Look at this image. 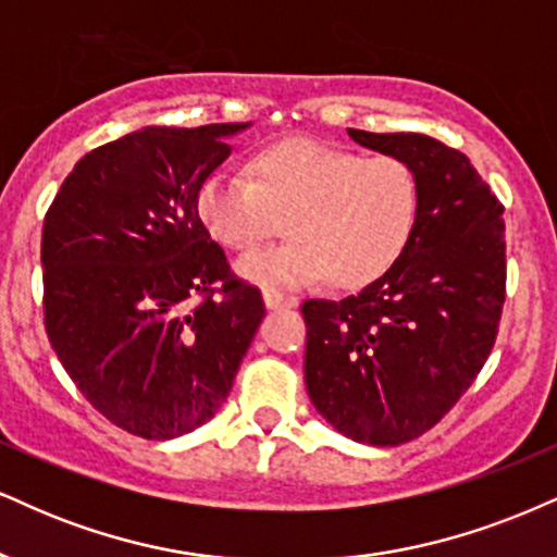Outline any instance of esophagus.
Listing matches in <instances>:
<instances>
[{"label": "esophagus", "instance_id": "34e87169", "mask_svg": "<svg viewBox=\"0 0 557 557\" xmlns=\"http://www.w3.org/2000/svg\"><path fill=\"white\" fill-rule=\"evenodd\" d=\"M263 302L268 310H278V307H297L299 299L289 297V294H281L276 289H263Z\"/></svg>", "mask_w": 557, "mask_h": 557}]
</instances>
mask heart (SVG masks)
I'll use <instances>...</instances> for the list:
<instances>
[{
	"instance_id": "b5f03b06",
	"label": "heart",
	"mask_w": 557,
	"mask_h": 557,
	"mask_svg": "<svg viewBox=\"0 0 557 557\" xmlns=\"http://www.w3.org/2000/svg\"><path fill=\"white\" fill-rule=\"evenodd\" d=\"M195 211L234 252L263 245L286 219L294 237L242 258L245 278L299 286L325 271L338 289H362L407 255L422 219V185L401 156L292 137L255 150L247 176L202 180Z\"/></svg>"
}]
</instances>
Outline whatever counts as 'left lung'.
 I'll return each mask as SVG.
<instances>
[{"mask_svg":"<svg viewBox=\"0 0 557 557\" xmlns=\"http://www.w3.org/2000/svg\"><path fill=\"white\" fill-rule=\"evenodd\" d=\"M349 137L414 166L422 219L383 278L338 302L302 305L305 383L342 435L401 446L454 409L493 351L506 302L503 202L461 150L435 137Z\"/></svg>","mask_w":557,"mask_h":557,"instance_id":"obj_1","label":"left lung"}]
</instances>
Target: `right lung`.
I'll return each mask as SVG.
<instances>
[{
  "label": "right lung",
  "mask_w": 557,
  "mask_h": 557,
  "mask_svg": "<svg viewBox=\"0 0 557 557\" xmlns=\"http://www.w3.org/2000/svg\"><path fill=\"white\" fill-rule=\"evenodd\" d=\"M245 122L143 127L90 150L44 219V325L77 391L116 428L169 441L208 422L265 315L195 195Z\"/></svg>",
  "instance_id": "obj_1"
}]
</instances>
